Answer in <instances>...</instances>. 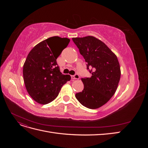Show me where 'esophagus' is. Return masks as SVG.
I'll use <instances>...</instances> for the list:
<instances>
[{"mask_svg":"<svg viewBox=\"0 0 148 148\" xmlns=\"http://www.w3.org/2000/svg\"><path fill=\"white\" fill-rule=\"evenodd\" d=\"M71 78L75 79H78L79 78V75H78V74L76 73V74H75L74 75L71 76Z\"/></svg>","mask_w":148,"mask_h":148,"instance_id":"1","label":"esophagus"}]
</instances>
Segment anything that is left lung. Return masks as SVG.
Here are the masks:
<instances>
[{
  "mask_svg": "<svg viewBox=\"0 0 148 148\" xmlns=\"http://www.w3.org/2000/svg\"><path fill=\"white\" fill-rule=\"evenodd\" d=\"M72 40L92 74L90 78H82L84 89L75 97L87 108L97 109L108 102L117 90L121 75L117 57L104 42L93 36Z\"/></svg>",
  "mask_w": 148,
  "mask_h": 148,
  "instance_id": "8db88e82",
  "label": "left lung"
}]
</instances>
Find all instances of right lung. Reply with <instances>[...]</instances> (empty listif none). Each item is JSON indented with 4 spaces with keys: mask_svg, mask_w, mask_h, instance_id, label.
<instances>
[{
    "mask_svg": "<svg viewBox=\"0 0 148 148\" xmlns=\"http://www.w3.org/2000/svg\"><path fill=\"white\" fill-rule=\"evenodd\" d=\"M70 39L49 38L31 50L23 65V79L28 92L38 103L46 104L59 95L61 88L71 77L63 75L57 59L68 46Z\"/></svg>",
    "mask_w": 148,
    "mask_h": 148,
    "instance_id": "1",
    "label": "right lung"
}]
</instances>
